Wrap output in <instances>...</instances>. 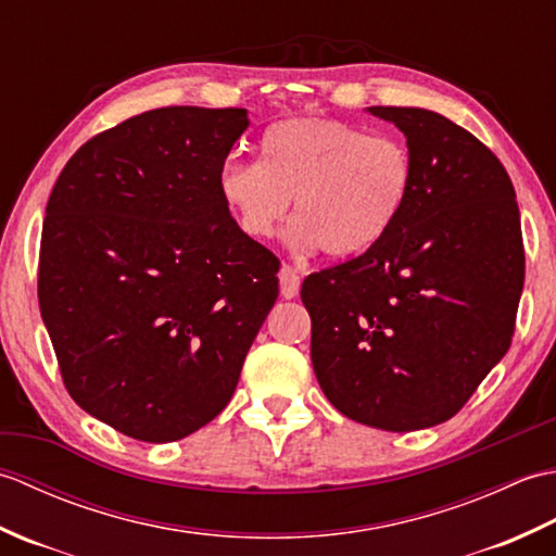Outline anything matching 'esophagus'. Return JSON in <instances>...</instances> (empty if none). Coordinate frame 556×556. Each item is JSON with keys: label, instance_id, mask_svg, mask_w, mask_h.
<instances>
[{"label": "esophagus", "instance_id": "obj_1", "mask_svg": "<svg viewBox=\"0 0 556 556\" xmlns=\"http://www.w3.org/2000/svg\"><path fill=\"white\" fill-rule=\"evenodd\" d=\"M279 289L285 299H296L301 289V275L291 265H281L279 269Z\"/></svg>", "mask_w": 556, "mask_h": 556}]
</instances>
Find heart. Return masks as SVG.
<instances>
[{"mask_svg": "<svg viewBox=\"0 0 556 556\" xmlns=\"http://www.w3.org/2000/svg\"><path fill=\"white\" fill-rule=\"evenodd\" d=\"M416 164L404 140L301 116L269 126L260 160L229 157L217 186L224 205L251 239H269L293 198L289 239L299 251L353 257L384 239L404 212Z\"/></svg>", "mask_w": 556, "mask_h": 556, "instance_id": "1", "label": "heart"}]
</instances>
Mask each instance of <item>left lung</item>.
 <instances>
[{
	"instance_id": "left-lung-1",
	"label": "left lung",
	"mask_w": 556,
	"mask_h": 556,
	"mask_svg": "<svg viewBox=\"0 0 556 556\" xmlns=\"http://www.w3.org/2000/svg\"><path fill=\"white\" fill-rule=\"evenodd\" d=\"M406 136L410 198L384 239L305 277L317 382L389 432L464 408L511 346L526 277L516 191L497 155L420 108H368Z\"/></svg>"
}]
</instances>
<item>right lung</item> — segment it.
<instances>
[{"label": "right lung", "mask_w": 556, "mask_h": 556, "mask_svg": "<svg viewBox=\"0 0 556 556\" xmlns=\"http://www.w3.org/2000/svg\"><path fill=\"white\" fill-rule=\"evenodd\" d=\"M239 108L150 110L90 138L42 222L38 301L66 392L140 442L217 418L279 293V260L224 205Z\"/></svg>", "instance_id": "obj_1"}]
</instances>
